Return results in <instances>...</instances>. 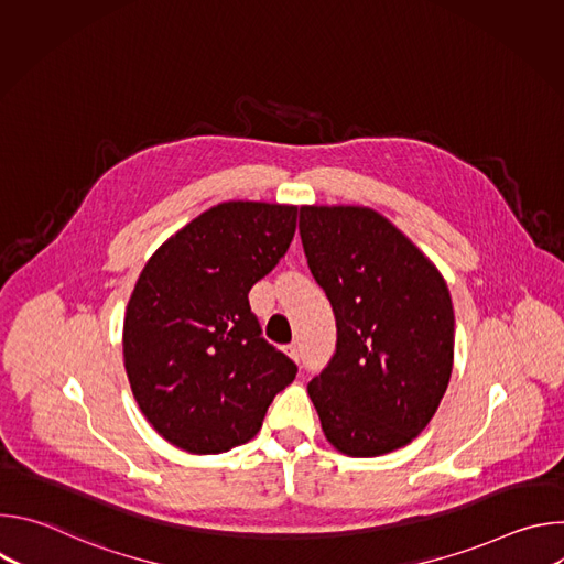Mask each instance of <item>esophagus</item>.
Returning <instances> with one entry per match:
<instances>
[{
    "mask_svg": "<svg viewBox=\"0 0 564 564\" xmlns=\"http://www.w3.org/2000/svg\"><path fill=\"white\" fill-rule=\"evenodd\" d=\"M285 352H288V357H290L292 361H296V364H299V359H301V352H299V346H296V344H290V346H285Z\"/></svg>",
    "mask_w": 564,
    "mask_h": 564,
    "instance_id": "obj_1",
    "label": "esophagus"
}]
</instances>
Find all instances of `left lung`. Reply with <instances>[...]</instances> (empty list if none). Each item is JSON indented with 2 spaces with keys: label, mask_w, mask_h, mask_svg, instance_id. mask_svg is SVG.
I'll use <instances>...</instances> for the list:
<instances>
[{
  "label": "left lung",
  "mask_w": 564,
  "mask_h": 564,
  "mask_svg": "<svg viewBox=\"0 0 564 564\" xmlns=\"http://www.w3.org/2000/svg\"><path fill=\"white\" fill-rule=\"evenodd\" d=\"M303 250L337 318V352L307 383L326 440L377 457L433 420L453 372L455 314L435 263L361 205H303Z\"/></svg>",
  "instance_id": "1"
}]
</instances>
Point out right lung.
Masks as SVG:
<instances>
[{
    "label": "right lung",
    "mask_w": 564,
    "mask_h": 564,
    "mask_svg": "<svg viewBox=\"0 0 564 564\" xmlns=\"http://www.w3.org/2000/svg\"><path fill=\"white\" fill-rule=\"evenodd\" d=\"M296 205L229 200L160 246L124 312V370L138 406L170 444L216 455L250 442L296 366L261 337L250 290L274 270Z\"/></svg>",
    "instance_id": "obj_1"
}]
</instances>
